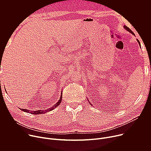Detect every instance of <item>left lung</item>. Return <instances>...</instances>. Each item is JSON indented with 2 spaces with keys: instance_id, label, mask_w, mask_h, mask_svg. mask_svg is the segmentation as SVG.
<instances>
[{
  "instance_id": "8db88e82",
  "label": "left lung",
  "mask_w": 151,
  "mask_h": 151,
  "mask_svg": "<svg viewBox=\"0 0 151 151\" xmlns=\"http://www.w3.org/2000/svg\"><path fill=\"white\" fill-rule=\"evenodd\" d=\"M124 28L127 30V31H128V32H130V33H133V32H132V31L130 29H129L128 27H127L126 26H124ZM89 103H90V101H88ZM91 105H92V104H91Z\"/></svg>"
}]
</instances>
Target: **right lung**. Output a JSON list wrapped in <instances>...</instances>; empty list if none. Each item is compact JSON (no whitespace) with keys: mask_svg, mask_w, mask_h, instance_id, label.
<instances>
[{"mask_svg":"<svg viewBox=\"0 0 151 151\" xmlns=\"http://www.w3.org/2000/svg\"><path fill=\"white\" fill-rule=\"evenodd\" d=\"M62 94V93H61ZM61 100H62V94H61V96H60V98L59 99V100L54 105L52 106V107H50V108L47 109H45V110H43V111H41V110H37V111H30L26 109H22L21 110H22L24 112H27V113H30V114H35V115H39V114H46L47 112H48L50 111H51L52 110H54L55 107H57V106H58L61 102Z\"/></svg>","mask_w":151,"mask_h":151,"instance_id":"obj_1","label":"right lung"}]
</instances>
